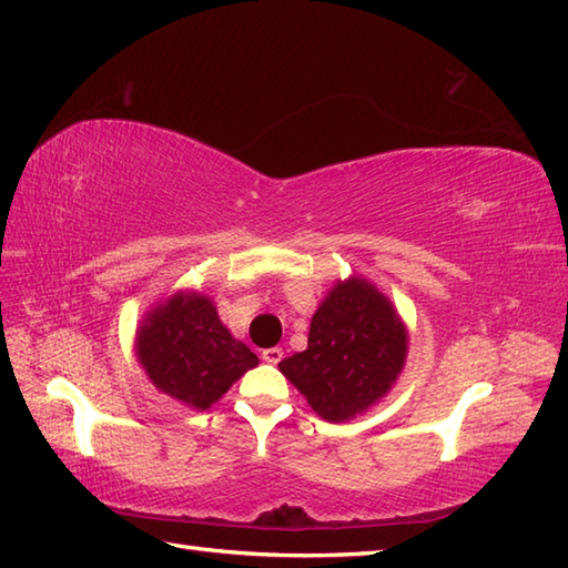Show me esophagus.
<instances>
[{"label":"esophagus","instance_id":"34e87169","mask_svg":"<svg viewBox=\"0 0 568 568\" xmlns=\"http://www.w3.org/2000/svg\"><path fill=\"white\" fill-rule=\"evenodd\" d=\"M261 358L266 361V363H271V365L281 363V358H283V348H278V346H275V348H266V351L261 353Z\"/></svg>","mask_w":568,"mask_h":568}]
</instances>
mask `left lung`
I'll return each instance as SVG.
<instances>
[{"instance_id": "left-lung-1", "label": "left lung", "mask_w": 568, "mask_h": 568, "mask_svg": "<svg viewBox=\"0 0 568 568\" xmlns=\"http://www.w3.org/2000/svg\"><path fill=\"white\" fill-rule=\"evenodd\" d=\"M406 353L408 332L397 307L377 285L351 275L316 307L307 351L290 355L278 367L316 414L344 424L387 397Z\"/></svg>"}]
</instances>
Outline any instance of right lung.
<instances>
[{
    "label": "right lung",
    "mask_w": 568,
    "mask_h": 568,
    "mask_svg": "<svg viewBox=\"0 0 568 568\" xmlns=\"http://www.w3.org/2000/svg\"><path fill=\"white\" fill-rule=\"evenodd\" d=\"M135 355L152 385L193 412H205L246 371L256 353L220 322L215 302L197 290H179L142 316Z\"/></svg>",
    "instance_id": "right-lung-1"
}]
</instances>
